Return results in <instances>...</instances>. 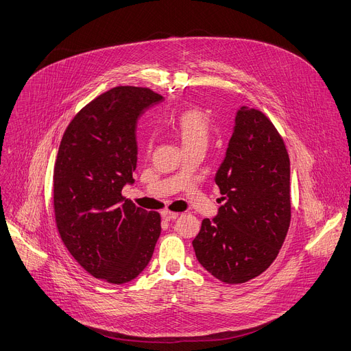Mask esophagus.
Returning a JSON list of instances; mask_svg holds the SVG:
<instances>
[{
    "label": "esophagus",
    "instance_id": "obj_1",
    "mask_svg": "<svg viewBox=\"0 0 351 351\" xmlns=\"http://www.w3.org/2000/svg\"><path fill=\"white\" fill-rule=\"evenodd\" d=\"M178 215H179V213H175V211H169V210L162 211V218H164V219H167V221L178 218Z\"/></svg>",
    "mask_w": 351,
    "mask_h": 351
}]
</instances>
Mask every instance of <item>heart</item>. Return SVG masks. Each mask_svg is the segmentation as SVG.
Listing matches in <instances>:
<instances>
[{
    "label": "heart",
    "instance_id": "b5f03b06",
    "mask_svg": "<svg viewBox=\"0 0 351 351\" xmlns=\"http://www.w3.org/2000/svg\"><path fill=\"white\" fill-rule=\"evenodd\" d=\"M173 130L184 148L207 144L210 134V121L197 109H186L178 114L173 121Z\"/></svg>",
    "mask_w": 351,
    "mask_h": 351
}]
</instances>
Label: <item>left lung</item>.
Wrapping results in <instances>:
<instances>
[{"label": "left lung", "instance_id": "1", "mask_svg": "<svg viewBox=\"0 0 351 351\" xmlns=\"http://www.w3.org/2000/svg\"><path fill=\"white\" fill-rule=\"evenodd\" d=\"M215 183L226 204L202 221L196 258L222 282H246L274 262L291 221L289 152L263 112L238 110Z\"/></svg>", "mask_w": 351, "mask_h": 351}]
</instances>
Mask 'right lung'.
<instances>
[{"mask_svg":"<svg viewBox=\"0 0 351 351\" xmlns=\"http://www.w3.org/2000/svg\"><path fill=\"white\" fill-rule=\"evenodd\" d=\"M162 97L116 86L85 105L62 134L53 173L56 226L71 256L95 278L129 282L148 265L161 215L121 196L137 165L136 123Z\"/></svg>","mask_w":351,"mask_h":351,"instance_id":"add662e5","label":"right lung"}]
</instances>
